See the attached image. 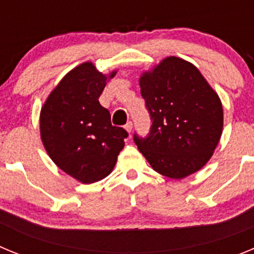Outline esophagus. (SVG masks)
Masks as SVG:
<instances>
[{"instance_id": "34e87169", "label": "esophagus", "mask_w": 254, "mask_h": 254, "mask_svg": "<svg viewBox=\"0 0 254 254\" xmlns=\"http://www.w3.org/2000/svg\"><path fill=\"white\" fill-rule=\"evenodd\" d=\"M125 130H127V132H131V130H132V123L131 122H129V123H127V125H125Z\"/></svg>"}]
</instances>
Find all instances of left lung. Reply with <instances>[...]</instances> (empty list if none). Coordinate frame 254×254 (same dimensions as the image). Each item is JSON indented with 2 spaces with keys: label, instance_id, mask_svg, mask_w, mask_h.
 Listing matches in <instances>:
<instances>
[{
  "label": "left lung",
  "instance_id": "8db88e82",
  "mask_svg": "<svg viewBox=\"0 0 254 254\" xmlns=\"http://www.w3.org/2000/svg\"><path fill=\"white\" fill-rule=\"evenodd\" d=\"M149 111L147 138L134 141L152 168L181 180L211 158L223 132V105L200 70L185 59L167 57L139 79Z\"/></svg>",
  "mask_w": 254,
  "mask_h": 254
}]
</instances>
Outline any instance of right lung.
I'll list each match as a JSON object with an SVG mask.
<instances>
[{
	"label": "right lung",
	"mask_w": 254,
	"mask_h": 254,
	"mask_svg": "<svg viewBox=\"0 0 254 254\" xmlns=\"http://www.w3.org/2000/svg\"><path fill=\"white\" fill-rule=\"evenodd\" d=\"M86 62L68 72L48 96L40 111V136L52 161L82 184L111 173L124 148L127 130L111 125V115L99 102L106 82Z\"/></svg>",
	"instance_id": "right-lung-1"
}]
</instances>
